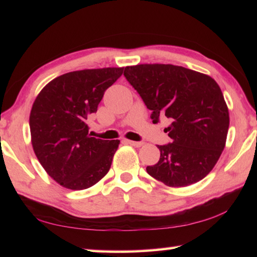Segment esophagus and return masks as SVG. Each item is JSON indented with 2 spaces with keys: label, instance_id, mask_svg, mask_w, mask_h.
I'll return each instance as SVG.
<instances>
[{
  "label": "esophagus",
  "instance_id": "34e87169",
  "mask_svg": "<svg viewBox=\"0 0 257 257\" xmlns=\"http://www.w3.org/2000/svg\"><path fill=\"white\" fill-rule=\"evenodd\" d=\"M125 143L134 147H141V146H143V144H144L143 142H135V141H125Z\"/></svg>",
  "mask_w": 257,
  "mask_h": 257
}]
</instances>
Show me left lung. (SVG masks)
I'll use <instances>...</instances> for the list:
<instances>
[{"label": "left lung", "mask_w": 257, "mask_h": 257, "mask_svg": "<svg viewBox=\"0 0 257 257\" xmlns=\"http://www.w3.org/2000/svg\"><path fill=\"white\" fill-rule=\"evenodd\" d=\"M124 77L152 111L154 123L170 121L172 142L159 145V162L146 168L169 187L202 180L214 168L225 146L229 111L223 94L210 76L173 64L125 67Z\"/></svg>", "instance_id": "left-lung-1"}]
</instances>
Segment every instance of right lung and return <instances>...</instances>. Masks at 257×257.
<instances>
[{
	"mask_svg": "<svg viewBox=\"0 0 257 257\" xmlns=\"http://www.w3.org/2000/svg\"><path fill=\"white\" fill-rule=\"evenodd\" d=\"M122 72L102 68L64 73L35 99L29 116L33 149L47 175L64 188L87 189L110 170L120 141L90 137L86 122Z\"/></svg>",
	"mask_w": 257,
	"mask_h": 257,
	"instance_id": "obj_1",
	"label": "right lung"
}]
</instances>
